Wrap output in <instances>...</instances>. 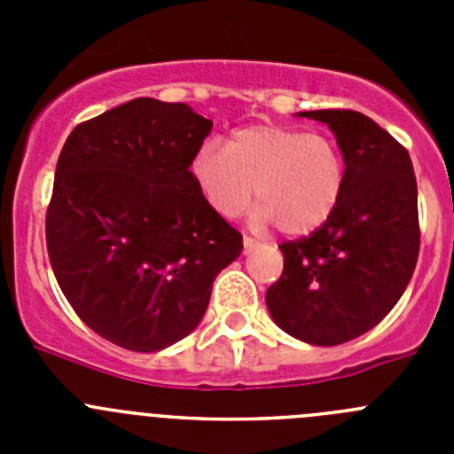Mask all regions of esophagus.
<instances>
[{
	"instance_id": "esophagus-1",
	"label": "esophagus",
	"mask_w": 454,
	"mask_h": 454,
	"mask_svg": "<svg viewBox=\"0 0 454 454\" xmlns=\"http://www.w3.org/2000/svg\"><path fill=\"white\" fill-rule=\"evenodd\" d=\"M256 246H259V243H256V240H252L250 236H246V239H243V252H246V254H247V252L254 250Z\"/></svg>"
}]
</instances>
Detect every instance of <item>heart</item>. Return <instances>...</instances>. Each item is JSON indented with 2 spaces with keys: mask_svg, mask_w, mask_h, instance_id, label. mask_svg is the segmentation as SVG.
I'll return each mask as SVG.
<instances>
[{
  "mask_svg": "<svg viewBox=\"0 0 454 454\" xmlns=\"http://www.w3.org/2000/svg\"><path fill=\"white\" fill-rule=\"evenodd\" d=\"M191 175L220 218H240L254 195L259 227L275 223L282 234L304 236L334 214L346 186V159L330 136L252 124L231 134L224 150L214 143L200 147Z\"/></svg>",
  "mask_w": 454,
  "mask_h": 454,
  "instance_id": "heart-1",
  "label": "heart"
}]
</instances>
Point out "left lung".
<instances>
[{"label": "left lung", "mask_w": 454, "mask_h": 454, "mask_svg": "<svg viewBox=\"0 0 454 454\" xmlns=\"http://www.w3.org/2000/svg\"><path fill=\"white\" fill-rule=\"evenodd\" d=\"M298 115L334 131L346 186L323 227L279 246L284 272L266 291V304L286 334L339 346L372 330L414 275L419 191L409 152L368 115L348 108Z\"/></svg>", "instance_id": "8db88e82"}]
</instances>
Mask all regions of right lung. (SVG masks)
I'll return each mask as SVG.
<instances>
[{"label":"right lung","mask_w":454,"mask_h":454,"mask_svg":"<svg viewBox=\"0 0 454 454\" xmlns=\"http://www.w3.org/2000/svg\"><path fill=\"white\" fill-rule=\"evenodd\" d=\"M211 127L188 104L138 98L77 124L63 145L45 220L51 270L115 346L159 352L191 334L243 250L188 170Z\"/></svg>","instance_id":"add662e5"}]
</instances>
